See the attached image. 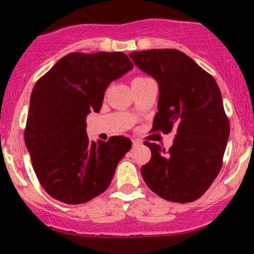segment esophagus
<instances>
[{
    "label": "esophagus",
    "instance_id": "34e87169",
    "mask_svg": "<svg viewBox=\"0 0 254 254\" xmlns=\"http://www.w3.org/2000/svg\"><path fill=\"white\" fill-rule=\"evenodd\" d=\"M141 145V142L139 141V140H132V147H136V146Z\"/></svg>",
    "mask_w": 254,
    "mask_h": 254
}]
</instances>
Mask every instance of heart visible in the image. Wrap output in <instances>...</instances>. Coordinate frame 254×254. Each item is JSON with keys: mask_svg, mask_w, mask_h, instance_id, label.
<instances>
[{"mask_svg": "<svg viewBox=\"0 0 254 254\" xmlns=\"http://www.w3.org/2000/svg\"><path fill=\"white\" fill-rule=\"evenodd\" d=\"M136 78H139V77H136Z\"/></svg>", "mask_w": 254, "mask_h": 254, "instance_id": "b5f03b06", "label": "heart"}]
</instances>
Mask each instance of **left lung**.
<instances>
[{
    "label": "left lung",
    "mask_w": 254,
    "mask_h": 254,
    "mask_svg": "<svg viewBox=\"0 0 254 254\" xmlns=\"http://www.w3.org/2000/svg\"><path fill=\"white\" fill-rule=\"evenodd\" d=\"M130 58L160 88L151 131L177 132L168 151L145 142L151 160L141 167L143 181L166 200H196L219 175L230 135L219 86L193 59L176 49L134 51Z\"/></svg>",
    "instance_id": "8db88e82"
}]
</instances>
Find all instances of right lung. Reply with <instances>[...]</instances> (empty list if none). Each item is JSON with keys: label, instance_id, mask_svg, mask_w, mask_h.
Masks as SVG:
<instances>
[{"label": "right lung", "instance_id": "1", "mask_svg": "<svg viewBox=\"0 0 254 254\" xmlns=\"http://www.w3.org/2000/svg\"><path fill=\"white\" fill-rule=\"evenodd\" d=\"M134 67L124 53H71L35 83L24 141L40 186L51 198L82 204L103 193L131 148L125 136L89 141L86 118L99 112L112 81Z\"/></svg>", "mask_w": 254, "mask_h": 254}]
</instances>
